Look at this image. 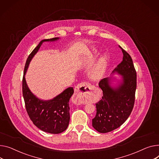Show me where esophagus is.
<instances>
[{
  "instance_id": "esophagus-1",
  "label": "esophagus",
  "mask_w": 159,
  "mask_h": 159,
  "mask_svg": "<svg viewBox=\"0 0 159 159\" xmlns=\"http://www.w3.org/2000/svg\"><path fill=\"white\" fill-rule=\"evenodd\" d=\"M91 84L88 82H81L75 88V94H74V101L77 105L82 103L84 95L89 93Z\"/></svg>"
}]
</instances>
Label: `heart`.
I'll list each match as a JSON object with an SVG mask.
<instances>
[{
	"label": "heart",
	"instance_id": "b5f03b06",
	"mask_svg": "<svg viewBox=\"0 0 159 159\" xmlns=\"http://www.w3.org/2000/svg\"><path fill=\"white\" fill-rule=\"evenodd\" d=\"M104 71V64L103 62L101 61L98 64L93 68L90 71V77L93 80H99L103 75Z\"/></svg>",
	"mask_w": 159,
	"mask_h": 159
}]
</instances>
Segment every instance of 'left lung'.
Segmentation results:
<instances>
[{"instance_id": "8db88e82", "label": "left lung", "mask_w": 159, "mask_h": 159, "mask_svg": "<svg viewBox=\"0 0 159 159\" xmlns=\"http://www.w3.org/2000/svg\"><path fill=\"white\" fill-rule=\"evenodd\" d=\"M123 61L115 68L123 77V82L114 88L109 79L104 78L99 82L103 91L102 99L96 103L97 114L92 120L94 129L100 133L111 132L124 123L130 115L135 102L137 87V74L131 56L120 46Z\"/></svg>"}]
</instances>
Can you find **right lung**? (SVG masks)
Listing matches in <instances>:
<instances>
[{"label": "right lung", "mask_w": 159, "mask_h": 159, "mask_svg": "<svg viewBox=\"0 0 159 159\" xmlns=\"http://www.w3.org/2000/svg\"><path fill=\"white\" fill-rule=\"evenodd\" d=\"M59 38L43 39L29 56L24 68L22 80V93L25 109L31 121L38 129L45 132L57 134L64 132L68 127L70 121L69 100L73 93V88L70 87L65 89L58 96L48 101L38 99L29 89L25 74L30 60L38 51L45 41H52Z\"/></svg>", "instance_id": "1"}]
</instances>
